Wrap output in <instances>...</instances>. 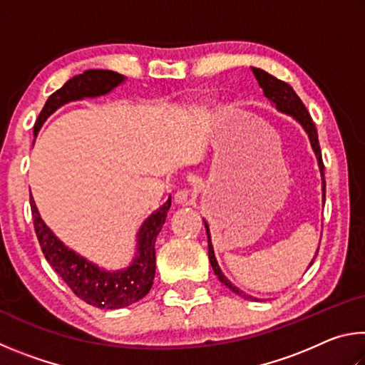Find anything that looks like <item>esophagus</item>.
Segmentation results:
<instances>
[{
  "mask_svg": "<svg viewBox=\"0 0 365 365\" xmlns=\"http://www.w3.org/2000/svg\"><path fill=\"white\" fill-rule=\"evenodd\" d=\"M190 197V191L188 190H177L174 193V201L177 205H185Z\"/></svg>",
  "mask_w": 365,
  "mask_h": 365,
  "instance_id": "34e87169",
  "label": "esophagus"
}]
</instances>
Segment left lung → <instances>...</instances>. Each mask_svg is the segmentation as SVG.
<instances>
[{
	"label": "left lung",
	"mask_w": 365,
	"mask_h": 365,
	"mask_svg": "<svg viewBox=\"0 0 365 365\" xmlns=\"http://www.w3.org/2000/svg\"><path fill=\"white\" fill-rule=\"evenodd\" d=\"M251 71H252V73H255V77L257 80L259 86H261V88H262L264 96L267 98V100L272 104H274L275 109L279 110V113H282V114H287L289 117H293V119L302 127V130L306 132L307 138H309V143H311L312 151H314V154H316V158H317L320 177H322V201H325L324 163H322V151H320V146H319V137H317V130H316V123L312 122L311 115H309L306 106L299 100V96L294 93V90L292 88V86H289L285 82H282V80H279V78H275L274 76H270L269 72H265L262 69H257V67H251ZM202 222H205V228H206V235H207L209 261H211L214 274L217 275V279L222 283H224L227 288H230L233 293H237L238 296H242V298H245V299L257 301V298H255V296L246 294L238 287H235L233 283L224 275V272L220 270L219 264H217V259H215V255H214V246H212V240H211V230H209V224H207L205 219H202ZM317 252H319V248H317ZM317 252H316V256H317ZM316 256H314V259H316ZM314 259H312L311 264H309V265H312Z\"/></svg>",
	"instance_id": "obj_1"
}]
</instances>
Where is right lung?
Listing matches in <instances>:
<instances>
[{
    "label": "right lung",
    "mask_w": 365,
    "mask_h": 365,
    "mask_svg": "<svg viewBox=\"0 0 365 365\" xmlns=\"http://www.w3.org/2000/svg\"><path fill=\"white\" fill-rule=\"evenodd\" d=\"M125 82L122 73L104 69H90L72 77L58 91L48 98L35 122L34 135L36 137L43 123L59 108L72 101L85 98H98L108 95ZM34 227L38 238L43 255L48 264L58 272L69 288L80 299L100 309H122L140 301L150 293L154 274H156V245L158 233L163 228L170 207V196L163 206L156 209L150 217L143 220L137 232V246L132 262L123 269L108 270L88 261L69 246H66L54 235L36 209L34 196L30 197Z\"/></svg>",
    "instance_id": "1"
}]
</instances>
